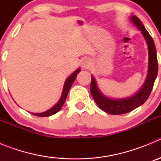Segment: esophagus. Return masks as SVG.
I'll list each match as a JSON object with an SVG mask.
<instances>
[{
  "label": "esophagus",
  "mask_w": 161,
  "mask_h": 161,
  "mask_svg": "<svg viewBox=\"0 0 161 161\" xmlns=\"http://www.w3.org/2000/svg\"><path fill=\"white\" fill-rule=\"evenodd\" d=\"M91 66V62L88 59H85L83 63H82V68H89Z\"/></svg>",
  "instance_id": "34e87169"
}]
</instances>
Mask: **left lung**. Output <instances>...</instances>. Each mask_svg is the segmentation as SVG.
Returning a JSON list of instances; mask_svg holds the SVG:
<instances>
[{
	"instance_id": "8db88e82",
	"label": "left lung",
	"mask_w": 161,
	"mask_h": 161,
	"mask_svg": "<svg viewBox=\"0 0 161 161\" xmlns=\"http://www.w3.org/2000/svg\"><path fill=\"white\" fill-rule=\"evenodd\" d=\"M130 20L138 29L141 31L144 37L148 49V71L147 76L144 84L141 89L138 91L136 94L128 97L120 98V99H112L106 97L101 93L95 80L94 76H91L90 92L92 97L94 99L95 102L98 107L110 114L117 115L123 114L130 112L133 109H136L141 106L147 100L151 92L153 90L157 72H158V62L156 57V50L153 38L149 35L147 30L145 29L144 25L142 22L136 16L130 17Z\"/></svg>"
}]
</instances>
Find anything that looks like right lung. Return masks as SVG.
Returning <instances> with one entry per match:
<instances>
[{"instance_id":"add662e5","label":"right lung","mask_w":161,"mask_h":161,"mask_svg":"<svg viewBox=\"0 0 161 161\" xmlns=\"http://www.w3.org/2000/svg\"><path fill=\"white\" fill-rule=\"evenodd\" d=\"M80 72V69L78 68L77 70L75 71V72H74L70 76H68V79L65 80L64 85L63 92H62V95H61L60 99H59V102L55 104L53 107H52L50 109L47 110V111L42 112V113H31V114L34 115H36V116H38V117H47V116H51V115H53L55 114V113H57L59 109L62 108V106H63L65 100H66L67 96H68V91H69L70 88L72 87V84H73L74 80H75L76 76H77V74L79 73Z\"/></svg>"}]
</instances>
